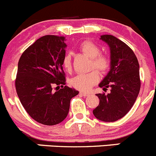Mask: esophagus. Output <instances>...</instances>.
<instances>
[{
	"mask_svg": "<svg viewBox=\"0 0 156 156\" xmlns=\"http://www.w3.org/2000/svg\"><path fill=\"white\" fill-rule=\"evenodd\" d=\"M80 95H82V96H88L89 95V93H87V92H80Z\"/></svg>",
	"mask_w": 156,
	"mask_h": 156,
	"instance_id": "esophagus-1",
	"label": "esophagus"
}]
</instances>
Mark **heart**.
Instances as JSON below:
<instances>
[{
	"label": "heart",
	"mask_w": 156,
	"mask_h": 156,
	"mask_svg": "<svg viewBox=\"0 0 156 156\" xmlns=\"http://www.w3.org/2000/svg\"><path fill=\"white\" fill-rule=\"evenodd\" d=\"M79 50L85 55L91 58L90 68L95 69L99 73H108L111 68V60L105 54L100 53V48L95 42L89 40L83 41L79 46ZM63 67L67 71L71 70V57L69 54L64 55L62 60ZM99 80V75L96 70L87 73H80L70 81V84L75 89L80 91H89Z\"/></svg>",
	"instance_id": "obj_1"
}]
</instances>
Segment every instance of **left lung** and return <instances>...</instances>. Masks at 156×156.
Listing matches in <instances>:
<instances>
[{
    "label": "left lung",
    "mask_w": 156,
    "mask_h": 156,
    "mask_svg": "<svg viewBox=\"0 0 156 156\" xmlns=\"http://www.w3.org/2000/svg\"><path fill=\"white\" fill-rule=\"evenodd\" d=\"M111 50V70L99 86L107 95L96 94L99 105L93 110L97 119L114 122L125 116L135 103L140 92V65L132 49L127 44L112 35H101Z\"/></svg>",
    "instance_id": "left-lung-1"
}]
</instances>
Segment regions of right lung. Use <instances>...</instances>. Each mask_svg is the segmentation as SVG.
Listing matches in <instances>:
<instances>
[{
    "label": "right lung",
    "instance_id": "obj_1",
    "mask_svg": "<svg viewBox=\"0 0 156 156\" xmlns=\"http://www.w3.org/2000/svg\"><path fill=\"white\" fill-rule=\"evenodd\" d=\"M64 41V36L44 35L24 51L18 62L16 93L29 116L44 125L62 122L68 115L70 100L79 93L65 86Z\"/></svg>",
    "mask_w": 156,
    "mask_h": 156
}]
</instances>
